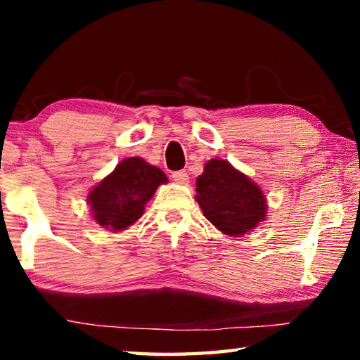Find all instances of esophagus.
Returning a JSON list of instances; mask_svg holds the SVG:
<instances>
[{
    "label": "esophagus",
    "instance_id": "esophagus-1",
    "mask_svg": "<svg viewBox=\"0 0 360 360\" xmlns=\"http://www.w3.org/2000/svg\"><path fill=\"white\" fill-rule=\"evenodd\" d=\"M173 179L178 182V184H187L188 182V174L184 169H181V172H174L173 173Z\"/></svg>",
    "mask_w": 360,
    "mask_h": 360
}]
</instances>
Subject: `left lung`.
I'll return each mask as SVG.
<instances>
[{"label":"left lung","mask_w":360,"mask_h":360,"mask_svg":"<svg viewBox=\"0 0 360 360\" xmlns=\"http://www.w3.org/2000/svg\"><path fill=\"white\" fill-rule=\"evenodd\" d=\"M197 202L205 217L230 236H243L265 221L266 198L260 187L230 165L212 158L197 178Z\"/></svg>","instance_id":"left-lung-1"}]
</instances>
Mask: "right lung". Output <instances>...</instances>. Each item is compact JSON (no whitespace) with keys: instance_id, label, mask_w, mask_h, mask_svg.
Masks as SVG:
<instances>
[{"instance_id":"obj_1","label":"right lung","mask_w":360,"mask_h":360,"mask_svg":"<svg viewBox=\"0 0 360 360\" xmlns=\"http://www.w3.org/2000/svg\"><path fill=\"white\" fill-rule=\"evenodd\" d=\"M165 182L168 178L160 168L139 157L125 158L89 193L95 222L112 231L129 229L143 216L157 187Z\"/></svg>"}]
</instances>
